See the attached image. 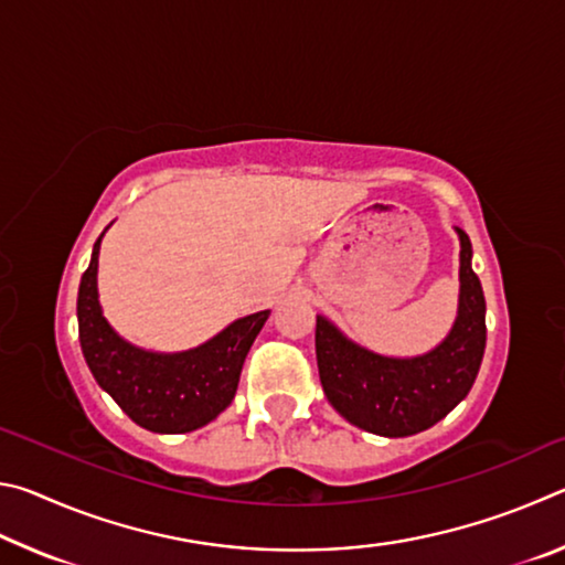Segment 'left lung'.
<instances>
[{
  "label": "left lung",
  "mask_w": 565,
  "mask_h": 565,
  "mask_svg": "<svg viewBox=\"0 0 565 565\" xmlns=\"http://www.w3.org/2000/svg\"><path fill=\"white\" fill-rule=\"evenodd\" d=\"M461 242L458 317L434 351L414 359L381 356L359 347L317 317V361L329 404L369 434L401 438L426 431L461 404L471 391L486 349V299L471 269V238Z\"/></svg>",
  "instance_id": "obj_1"
}]
</instances>
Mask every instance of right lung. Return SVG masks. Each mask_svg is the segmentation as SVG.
Instances as JSON below:
<instances>
[{
  "mask_svg": "<svg viewBox=\"0 0 565 565\" xmlns=\"http://www.w3.org/2000/svg\"><path fill=\"white\" fill-rule=\"evenodd\" d=\"M104 236V234H102ZM82 274L76 319L87 366L134 424L154 434H186L206 426L232 404L248 349L269 319L252 313L189 351L157 353L124 341L104 319L97 291L99 244Z\"/></svg>",
  "mask_w": 565,
  "mask_h": 565,
  "instance_id": "add662e5",
  "label": "right lung"
}]
</instances>
